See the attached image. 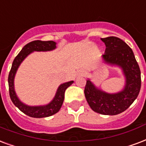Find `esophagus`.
<instances>
[{
    "label": "esophagus",
    "mask_w": 146,
    "mask_h": 146,
    "mask_svg": "<svg viewBox=\"0 0 146 146\" xmlns=\"http://www.w3.org/2000/svg\"><path fill=\"white\" fill-rule=\"evenodd\" d=\"M78 75H80V76H83V75H85V72H84V71H79V72H78Z\"/></svg>",
    "instance_id": "34e87169"
}]
</instances>
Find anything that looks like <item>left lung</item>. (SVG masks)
<instances>
[{
  "mask_svg": "<svg viewBox=\"0 0 146 146\" xmlns=\"http://www.w3.org/2000/svg\"><path fill=\"white\" fill-rule=\"evenodd\" d=\"M106 46L102 58L106 64L120 67L125 77L123 90L109 94L95 87L89 79L86 82L85 95L94 111L115 115L125 111L139 95L141 88V72L131 48L117 37L101 38Z\"/></svg>",
  "mask_w": 146,
  "mask_h": 146,
  "instance_id": "1",
  "label": "left lung"
}]
</instances>
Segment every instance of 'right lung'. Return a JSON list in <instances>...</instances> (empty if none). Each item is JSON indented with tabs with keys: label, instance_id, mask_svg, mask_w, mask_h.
I'll list each match as a JSON object with an SVG mask.
<instances>
[{
	"label": "right lung",
	"instance_id": "1",
	"mask_svg": "<svg viewBox=\"0 0 146 146\" xmlns=\"http://www.w3.org/2000/svg\"><path fill=\"white\" fill-rule=\"evenodd\" d=\"M56 48V43L53 40L42 41V40H34L27 44L20 51L19 54L15 57L12 63L11 68L8 75V86H9V94L12 102L16 107L19 108L25 115L32 118H45L57 113L61 108L64 98V92L73 83V81L65 82L61 84L58 87L54 98L51 102L45 106H29L21 102L17 98L15 91L14 79L18 67L24 59L33 51H52Z\"/></svg>",
	"mask_w": 146,
	"mask_h": 146
}]
</instances>
